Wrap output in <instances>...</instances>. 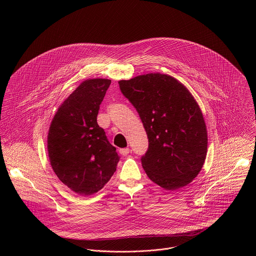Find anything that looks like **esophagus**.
I'll list each match as a JSON object with an SVG mask.
<instances>
[{
    "instance_id": "1",
    "label": "esophagus",
    "mask_w": 256,
    "mask_h": 256,
    "mask_svg": "<svg viewBox=\"0 0 256 256\" xmlns=\"http://www.w3.org/2000/svg\"><path fill=\"white\" fill-rule=\"evenodd\" d=\"M130 152V148H120L119 150V152L122 154V156H127Z\"/></svg>"
}]
</instances>
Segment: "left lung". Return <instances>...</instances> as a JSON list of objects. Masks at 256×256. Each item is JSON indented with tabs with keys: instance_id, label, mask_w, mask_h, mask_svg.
<instances>
[{
	"instance_id": "left-lung-1",
	"label": "left lung",
	"mask_w": 256,
	"mask_h": 256,
	"mask_svg": "<svg viewBox=\"0 0 256 256\" xmlns=\"http://www.w3.org/2000/svg\"><path fill=\"white\" fill-rule=\"evenodd\" d=\"M148 139L142 166L152 182L176 190L191 182L207 154V129L190 92L172 76L150 73L119 80Z\"/></svg>"
}]
</instances>
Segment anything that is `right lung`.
Here are the masks:
<instances>
[{
    "instance_id": "right-lung-1",
    "label": "right lung",
    "mask_w": 256,
    "mask_h": 256,
    "mask_svg": "<svg viewBox=\"0 0 256 256\" xmlns=\"http://www.w3.org/2000/svg\"><path fill=\"white\" fill-rule=\"evenodd\" d=\"M111 80H84L64 100L48 131L47 148L58 178L82 196L100 191L116 170L119 156L96 117Z\"/></svg>"
}]
</instances>
